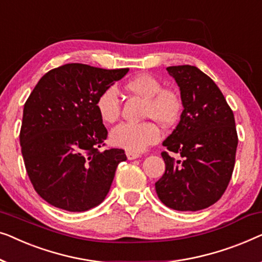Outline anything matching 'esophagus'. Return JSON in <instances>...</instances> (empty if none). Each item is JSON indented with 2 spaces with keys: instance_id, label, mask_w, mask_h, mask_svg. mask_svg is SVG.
<instances>
[{
  "instance_id": "obj_1",
  "label": "esophagus",
  "mask_w": 262,
  "mask_h": 262,
  "mask_svg": "<svg viewBox=\"0 0 262 262\" xmlns=\"http://www.w3.org/2000/svg\"><path fill=\"white\" fill-rule=\"evenodd\" d=\"M126 156L128 158V160H134V159H138V158H140V154L134 153V152H126Z\"/></svg>"
}]
</instances>
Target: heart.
<instances>
[{
	"instance_id": "heart-1",
	"label": "heart",
	"mask_w": 262,
	"mask_h": 262,
	"mask_svg": "<svg viewBox=\"0 0 262 262\" xmlns=\"http://www.w3.org/2000/svg\"><path fill=\"white\" fill-rule=\"evenodd\" d=\"M128 93L146 99L143 116L156 120L163 126H172L179 119L182 112V99L171 89H163V84L152 75H139L126 84ZM98 115L106 123L119 119L121 113L120 97L115 86L102 91L96 101ZM112 145L128 150L142 152L147 147L157 143L160 139V130L152 121L141 123L123 122L117 124L110 132Z\"/></svg>"
}]
</instances>
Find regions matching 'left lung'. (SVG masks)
<instances>
[{
  "label": "left lung",
  "mask_w": 262,
  "mask_h": 262,
  "mask_svg": "<svg viewBox=\"0 0 262 262\" xmlns=\"http://www.w3.org/2000/svg\"><path fill=\"white\" fill-rule=\"evenodd\" d=\"M180 90L183 113L163 145L183 161L161 153L165 173L156 183L159 200L178 211H198L222 197L237 148L233 110L215 82L196 66H168Z\"/></svg>",
  "instance_id": "obj_1"
}]
</instances>
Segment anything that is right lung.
<instances>
[{
    "label": "right lung",
    "mask_w": 262,
    "mask_h": 262,
    "mask_svg": "<svg viewBox=\"0 0 262 262\" xmlns=\"http://www.w3.org/2000/svg\"><path fill=\"white\" fill-rule=\"evenodd\" d=\"M129 69L65 64L41 77L25 103L21 152L34 189L47 203L72 212L101 204L126 161L123 149L99 150L108 135L98 96Z\"/></svg>",
    "instance_id": "right-lung-1"
}]
</instances>
